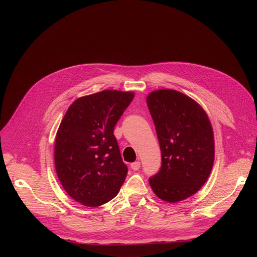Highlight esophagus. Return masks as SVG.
I'll list each match as a JSON object with an SVG mask.
<instances>
[{"label": "esophagus", "mask_w": 257, "mask_h": 257, "mask_svg": "<svg viewBox=\"0 0 257 257\" xmlns=\"http://www.w3.org/2000/svg\"><path fill=\"white\" fill-rule=\"evenodd\" d=\"M131 169L133 170V171H138V170H140V168H141V163L140 161H136V163H133V164H131Z\"/></svg>", "instance_id": "obj_1"}]
</instances>
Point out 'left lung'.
I'll return each mask as SVG.
<instances>
[{"label": "left lung", "mask_w": 257, "mask_h": 257, "mask_svg": "<svg viewBox=\"0 0 257 257\" xmlns=\"http://www.w3.org/2000/svg\"><path fill=\"white\" fill-rule=\"evenodd\" d=\"M147 105L161 150L160 171L149 183L159 199L176 203L196 194L209 177L214 160L212 126L202 106L178 90H154Z\"/></svg>", "instance_id": "obj_1"}]
</instances>
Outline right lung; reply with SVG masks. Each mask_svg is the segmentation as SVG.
Returning <instances> with one entry per match:
<instances>
[{
	"label": "right lung",
	"mask_w": 257,
	"mask_h": 257,
	"mask_svg": "<svg viewBox=\"0 0 257 257\" xmlns=\"http://www.w3.org/2000/svg\"><path fill=\"white\" fill-rule=\"evenodd\" d=\"M133 98V91L115 89L80 97L61 120L54 148L56 173L66 194L84 206L109 202L126 179L113 129Z\"/></svg>",
	"instance_id": "right-lung-1"
}]
</instances>
